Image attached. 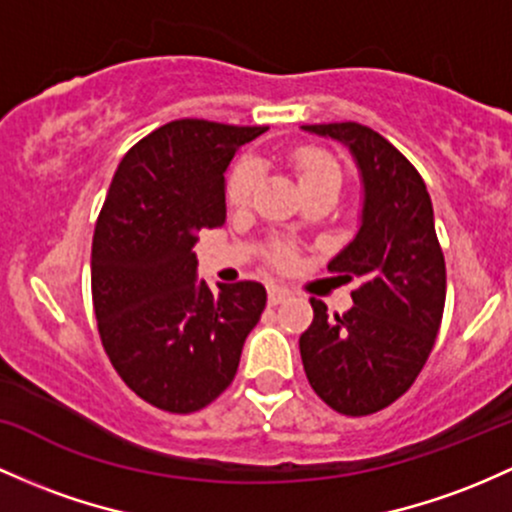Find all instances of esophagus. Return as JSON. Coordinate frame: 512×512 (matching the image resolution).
<instances>
[{"mask_svg": "<svg viewBox=\"0 0 512 512\" xmlns=\"http://www.w3.org/2000/svg\"><path fill=\"white\" fill-rule=\"evenodd\" d=\"M289 296H291V291L284 289V286L272 284L267 289V299H269V303H272V306H277V303H282L284 299H289Z\"/></svg>", "mask_w": 512, "mask_h": 512, "instance_id": "1", "label": "esophagus"}]
</instances>
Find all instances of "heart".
<instances>
[{"mask_svg":"<svg viewBox=\"0 0 512 512\" xmlns=\"http://www.w3.org/2000/svg\"><path fill=\"white\" fill-rule=\"evenodd\" d=\"M289 162L291 167H294L296 177H299L301 187L320 182V179H340L338 165H335L333 157L325 155L323 150L299 148L289 155ZM257 184H260V167H257V162H238L228 177V201L233 206H238V209L240 206H247L252 194H255ZM277 262H289V252H279Z\"/></svg>","mask_w":512,"mask_h":512,"instance_id":"obj_1","label":"heart"}]
</instances>
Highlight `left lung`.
Masks as SVG:
<instances>
[{"label":"left lung","instance_id":"8db88e82","mask_svg":"<svg viewBox=\"0 0 512 512\" xmlns=\"http://www.w3.org/2000/svg\"><path fill=\"white\" fill-rule=\"evenodd\" d=\"M350 150L362 182L359 228L330 272L357 279L355 306L328 316L311 299L301 359L313 391L342 415H369L403 396L435 345L445 311V255L423 177L386 138L362 123L301 126Z\"/></svg>","mask_w":512,"mask_h":512}]
</instances>
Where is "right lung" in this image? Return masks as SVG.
I'll use <instances>...</instances> for the list:
<instances>
[{"instance_id":"add662e5","label":"right lung","mask_w":512,"mask_h":512,"mask_svg":"<svg viewBox=\"0 0 512 512\" xmlns=\"http://www.w3.org/2000/svg\"><path fill=\"white\" fill-rule=\"evenodd\" d=\"M265 126L172 121L121 160L97 218L92 301L101 345L128 389L170 413L209 406L233 381L267 303L260 282L196 274L199 230L226 223V172Z\"/></svg>"}]
</instances>
